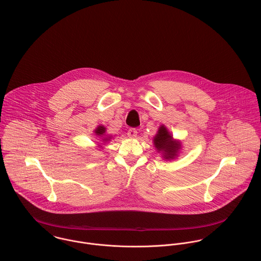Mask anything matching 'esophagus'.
Here are the masks:
<instances>
[{
  "instance_id": "1",
  "label": "esophagus",
  "mask_w": 261,
  "mask_h": 261,
  "mask_svg": "<svg viewBox=\"0 0 261 261\" xmlns=\"http://www.w3.org/2000/svg\"><path fill=\"white\" fill-rule=\"evenodd\" d=\"M128 137L130 138H136L137 137V130L134 129V128H131L128 130V133H127Z\"/></svg>"
}]
</instances>
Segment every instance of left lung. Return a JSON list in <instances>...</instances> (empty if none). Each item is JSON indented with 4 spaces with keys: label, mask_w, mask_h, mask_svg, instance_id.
I'll return each instance as SVG.
<instances>
[{
    "label": "left lung",
    "mask_w": 261,
    "mask_h": 261,
    "mask_svg": "<svg viewBox=\"0 0 261 261\" xmlns=\"http://www.w3.org/2000/svg\"><path fill=\"white\" fill-rule=\"evenodd\" d=\"M153 144L158 152H161L163 158L168 161L176 159L181 149V143L174 140L172 134L164 125L159 128L156 135L153 137Z\"/></svg>",
    "instance_id": "8db88e82"
}]
</instances>
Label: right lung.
Here are the masks:
<instances>
[{
  "label": "right lung",
  "mask_w": 261,
  "mask_h": 261,
  "mask_svg": "<svg viewBox=\"0 0 261 261\" xmlns=\"http://www.w3.org/2000/svg\"><path fill=\"white\" fill-rule=\"evenodd\" d=\"M94 133H95V135H97V136H103L105 135V133H106V127L105 126H98L95 130H94ZM111 139V137H108V138H103V140L105 141H109Z\"/></svg>",
  "instance_id": "1"
}]
</instances>
